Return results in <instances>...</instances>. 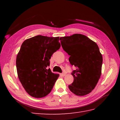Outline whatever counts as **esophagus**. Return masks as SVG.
I'll return each instance as SVG.
<instances>
[{
    "instance_id": "obj_1",
    "label": "esophagus",
    "mask_w": 120,
    "mask_h": 120,
    "mask_svg": "<svg viewBox=\"0 0 120 120\" xmlns=\"http://www.w3.org/2000/svg\"><path fill=\"white\" fill-rule=\"evenodd\" d=\"M60 75L61 76H63H63H65L66 75V73L64 72V73H62V74H61Z\"/></svg>"
}]
</instances>
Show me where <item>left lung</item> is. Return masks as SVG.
Wrapping results in <instances>:
<instances>
[{
	"mask_svg": "<svg viewBox=\"0 0 120 120\" xmlns=\"http://www.w3.org/2000/svg\"><path fill=\"white\" fill-rule=\"evenodd\" d=\"M60 40L63 50L70 56L71 64L76 68L68 88L76 95L88 94L95 88L101 73L103 57L98 45L81 34L61 37Z\"/></svg>",
	"mask_w": 120,
	"mask_h": 120,
	"instance_id": "left-lung-1",
	"label": "left lung"
}]
</instances>
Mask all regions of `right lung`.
<instances>
[{"instance_id":"1","label":"right lung","mask_w":120,"mask_h":120,"mask_svg":"<svg viewBox=\"0 0 120 120\" xmlns=\"http://www.w3.org/2000/svg\"><path fill=\"white\" fill-rule=\"evenodd\" d=\"M59 37L39 35L25 40L16 60L17 75L27 93L35 98L47 95L59 76L52 72L49 60L60 47Z\"/></svg>"}]
</instances>
